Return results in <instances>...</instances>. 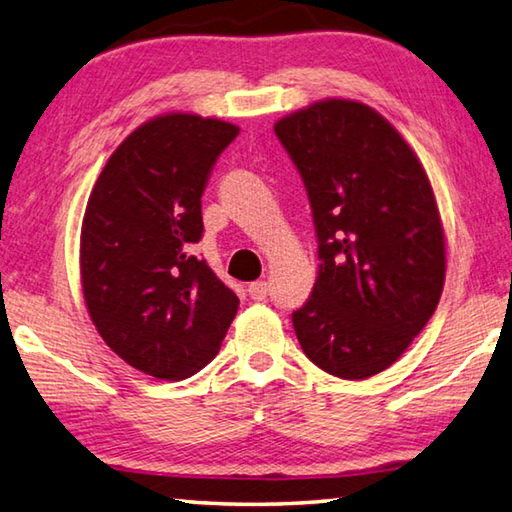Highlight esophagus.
Here are the masks:
<instances>
[{
  "label": "esophagus",
  "mask_w": 512,
  "mask_h": 512,
  "mask_svg": "<svg viewBox=\"0 0 512 512\" xmlns=\"http://www.w3.org/2000/svg\"><path fill=\"white\" fill-rule=\"evenodd\" d=\"M248 295L253 297V300H264V297L268 295V284L266 282H253L248 284Z\"/></svg>",
  "instance_id": "obj_1"
}]
</instances>
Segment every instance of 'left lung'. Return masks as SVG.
<instances>
[{
  "label": "left lung",
  "mask_w": 512,
  "mask_h": 512,
  "mask_svg": "<svg viewBox=\"0 0 512 512\" xmlns=\"http://www.w3.org/2000/svg\"><path fill=\"white\" fill-rule=\"evenodd\" d=\"M318 235V280L293 329L313 365L362 380L403 356L436 311L445 237L430 179L387 118L327 98L275 123Z\"/></svg>",
  "instance_id": "obj_1"
}]
</instances>
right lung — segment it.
Masks as SVG:
<instances>
[{
    "label": "right lung",
    "mask_w": 512,
    "mask_h": 512,
    "mask_svg": "<svg viewBox=\"0 0 512 512\" xmlns=\"http://www.w3.org/2000/svg\"><path fill=\"white\" fill-rule=\"evenodd\" d=\"M239 127L165 114L102 167L80 232V282L100 338L147 376L183 380L217 356L239 297L192 255L201 194Z\"/></svg>",
    "instance_id": "add662e5"
}]
</instances>
